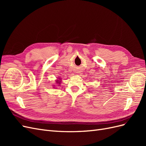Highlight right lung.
Segmentation results:
<instances>
[{"label": "right lung", "instance_id": "1", "mask_svg": "<svg viewBox=\"0 0 146 146\" xmlns=\"http://www.w3.org/2000/svg\"><path fill=\"white\" fill-rule=\"evenodd\" d=\"M56 82V83H57V84H60V83H61V79L59 78V80H57Z\"/></svg>", "mask_w": 146, "mask_h": 146}]
</instances>
